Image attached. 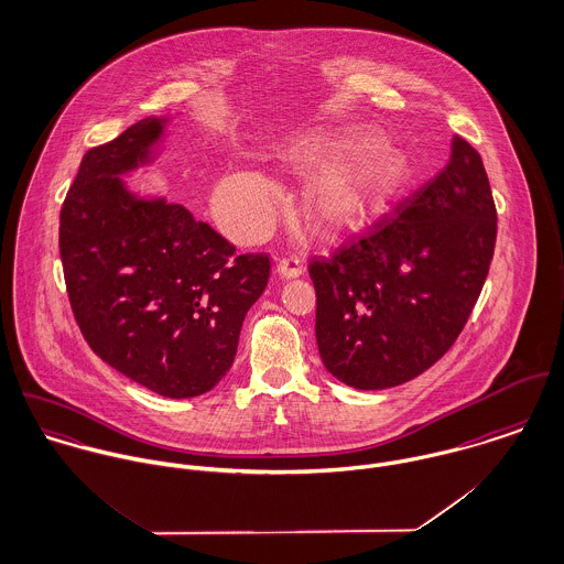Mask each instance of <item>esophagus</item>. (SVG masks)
<instances>
[{"label": "esophagus", "mask_w": 564, "mask_h": 564, "mask_svg": "<svg viewBox=\"0 0 564 564\" xmlns=\"http://www.w3.org/2000/svg\"><path fill=\"white\" fill-rule=\"evenodd\" d=\"M276 272L281 279H294V276H301L303 274V265H301V259L296 254H290V257H283L276 265Z\"/></svg>", "instance_id": "34e87169"}]
</instances>
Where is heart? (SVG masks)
Returning a JSON list of instances; mask_svg holds the SVG:
<instances>
[{"label":"heart","mask_w":564,"mask_h":564,"mask_svg":"<svg viewBox=\"0 0 564 564\" xmlns=\"http://www.w3.org/2000/svg\"><path fill=\"white\" fill-rule=\"evenodd\" d=\"M361 140L350 133H315L299 142L292 160L299 166H319ZM409 180L404 158L391 149H375L348 164L322 173L307 194V209L313 223L324 231H344L364 225ZM276 186L261 173L242 171L231 175L218 189V214L223 225L236 236L259 234L272 209Z\"/></svg>","instance_id":"heart-1"}]
</instances>
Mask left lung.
Instances as JSON below:
<instances>
[{
	"mask_svg": "<svg viewBox=\"0 0 564 564\" xmlns=\"http://www.w3.org/2000/svg\"><path fill=\"white\" fill-rule=\"evenodd\" d=\"M498 212L480 153L460 135L445 169L326 257H313L322 364L355 389L426 372L482 292Z\"/></svg>",
	"mask_w": 564,
	"mask_h": 564,
	"instance_id": "obj_1",
	"label": "left lung"
}]
</instances>
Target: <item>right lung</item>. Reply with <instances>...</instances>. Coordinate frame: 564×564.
Returning a JSON list of instances; mask_svg holds the SVG:
<instances>
[{
	"label": "right lung",
	"instance_id": "obj_1",
	"mask_svg": "<svg viewBox=\"0 0 564 564\" xmlns=\"http://www.w3.org/2000/svg\"><path fill=\"white\" fill-rule=\"evenodd\" d=\"M164 121L142 119L86 151L61 209V257L93 352L160 395L194 398L229 372L270 257H236L184 205L126 188L121 175L149 162Z\"/></svg>",
	"mask_w": 564,
	"mask_h": 564
}]
</instances>
